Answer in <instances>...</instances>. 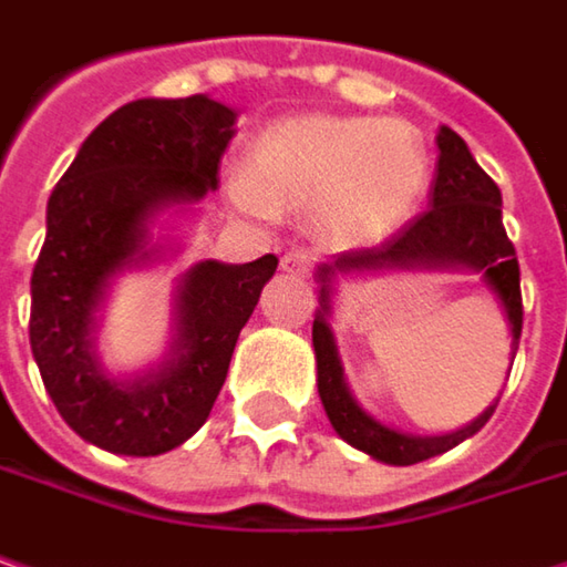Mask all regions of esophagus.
Here are the masks:
<instances>
[{
    "mask_svg": "<svg viewBox=\"0 0 567 567\" xmlns=\"http://www.w3.org/2000/svg\"><path fill=\"white\" fill-rule=\"evenodd\" d=\"M311 266H315V256L308 250H288L282 256V272L295 276V279L311 276Z\"/></svg>",
    "mask_w": 567,
    "mask_h": 567,
    "instance_id": "34e87169",
    "label": "esophagus"
}]
</instances>
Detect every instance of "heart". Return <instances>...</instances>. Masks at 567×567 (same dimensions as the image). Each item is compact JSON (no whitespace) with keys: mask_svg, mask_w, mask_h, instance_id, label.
I'll return each instance as SVG.
<instances>
[{"mask_svg":"<svg viewBox=\"0 0 567 567\" xmlns=\"http://www.w3.org/2000/svg\"><path fill=\"white\" fill-rule=\"evenodd\" d=\"M430 185L426 144L394 117L295 115L252 144L230 169L227 198L244 215H311L330 247H369L408 224Z\"/></svg>","mask_w":567,"mask_h":567,"instance_id":"obj_1","label":"heart"}]
</instances>
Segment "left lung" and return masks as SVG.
Returning a JSON list of instances; mask_svg holds the SVG:
<instances>
[{"mask_svg": "<svg viewBox=\"0 0 567 567\" xmlns=\"http://www.w3.org/2000/svg\"><path fill=\"white\" fill-rule=\"evenodd\" d=\"M440 163L430 208L414 217L408 227H401L391 240L372 250H355L337 256L333 262H323L317 269L320 285V308L315 315V359H317V394L330 416L340 440H347L359 452L372 455L384 465H414L423 458L443 455L452 446L475 436L491 420L494 408H484L472 423L462 430H452L443 436H416L382 423L372 416L350 391L343 375V362L333 340V282L337 276L352 272H384V269H462L478 272L482 282L497 298L501 311L511 327V355H516L519 330H523V298H519V262L514 244L507 240L504 217H501V188L475 163L468 144L452 131L440 127L436 134Z\"/></svg>", "mask_w": 567, "mask_h": 567, "instance_id": "1", "label": "left lung"}]
</instances>
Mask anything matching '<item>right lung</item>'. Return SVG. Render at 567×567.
I'll use <instances>...</instances> for the list:
<instances>
[{
	"label": "right lung",
	"mask_w": 567,
	"mask_h": 567,
	"mask_svg": "<svg viewBox=\"0 0 567 567\" xmlns=\"http://www.w3.org/2000/svg\"><path fill=\"white\" fill-rule=\"evenodd\" d=\"M237 112L208 95L137 99L109 115L76 153L48 202V237L31 276V352L53 408L85 443L117 455H163L208 420L272 252L230 266L195 262L176 288L163 362L112 375L95 350L117 276L163 259L153 244L166 212H188L217 188V163Z\"/></svg>",
	"instance_id": "right-lung-1"
}]
</instances>
